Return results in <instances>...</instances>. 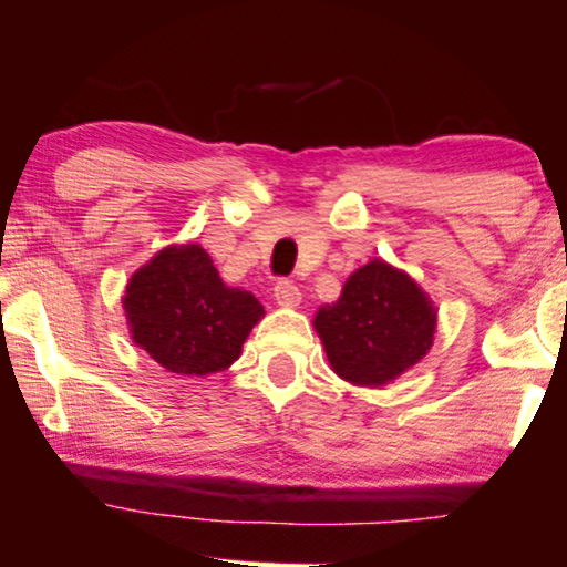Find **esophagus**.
Masks as SVG:
<instances>
[{
  "instance_id": "1",
  "label": "esophagus",
  "mask_w": 567,
  "mask_h": 567,
  "mask_svg": "<svg viewBox=\"0 0 567 567\" xmlns=\"http://www.w3.org/2000/svg\"><path fill=\"white\" fill-rule=\"evenodd\" d=\"M274 299L278 306H289L291 309V306H299L301 291H299V286L289 281V278H281V281L274 286Z\"/></svg>"
}]
</instances>
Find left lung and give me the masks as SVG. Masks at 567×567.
<instances>
[{
	"mask_svg": "<svg viewBox=\"0 0 567 567\" xmlns=\"http://www.w3.org/2000/svg\"><path fill=\"white\" fill-rule=\"evenodd\" d=\"M434 319L432 303L410 276L371 261L349 276L337 303L319 309L313 327L341 379L379 386L426 354Z\"/></svg>",
	"mask_w": 567,
	"mask_h": 567,
	"instance_id": "left-lung-1",
	"label": "left lung"
}]
</instances>
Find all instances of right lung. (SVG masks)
Masks as SVG:
<instances>
[{
	"instance_id": "obj_1",
	"label": "right lung",
	"mask_w": 567,
	"mask_h": 567,
	"mask_svg": "<svg viewBox=\"0 0 567 567\" xmlns=\"http://www.w3.org/2000/svg\"><path fill=\"white\" fill-rule=\"evenodd\" d=\"M123 306L137 347L175 374L196 377L234 364L264 317L256 296L223 284L196 244L161 250L130 278Z\"/></svg>"
}]
</instances>
